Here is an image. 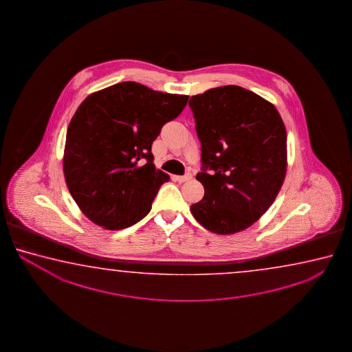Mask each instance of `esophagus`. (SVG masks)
<instances>
[{"instance_id":"1","label":"esophagus","mask_w":352,"mask_h":352,"mask_svg":"<svg viewBox=\"0 0 352 352\" xmlns=\"http://www.w3.org/2000/svg\"><path fill=\"white\" fill-rule=\"evenodd\" d=\"M191 179V173H187V175H184V176H173V179L177 181V182H186V181H188V179Z\"/></svg>"}]
</instances>
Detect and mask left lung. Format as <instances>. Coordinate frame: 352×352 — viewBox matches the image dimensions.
I'll list each match as a JSON object with an SVG mask.
<instances>
[{"label": "left lung", "mask_w": 352, "mask_h": 352, "mask_svg": "<svg viewBox=\"0 0 352 352\" xmlns=\"http://www.w3.org/2000/svg\"><path fill=\"white\" fill-rule=\"evenodd\" d=\"M201 142L204 197L195 219L215 234L252 226L278 195L287 170V133L272 103L235 85L192 96Z\"/></svg>", "instance_id": "obj_1"}]
</instances>
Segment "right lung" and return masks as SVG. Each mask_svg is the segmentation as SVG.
Masks as SVG:
<instances>
[{
	"mask_svg": "<svg viewBox=\"0 0 352 352\" xmlns=\"http://www.w3.org/2000/svg\"><path fill=\"white\" fill-rule=\"evenodd\" d=\"M187 101L188 96L126 81L80 104L66 133L64 175L89 221L118 230L149 213L161 185L170 179L154 166L151 145Z\"/></svg>",
	"mask_w": 352,
	"mask_h": 352,
	"instance_id": "1",
	"label": "right lung"
}]
</instances>
